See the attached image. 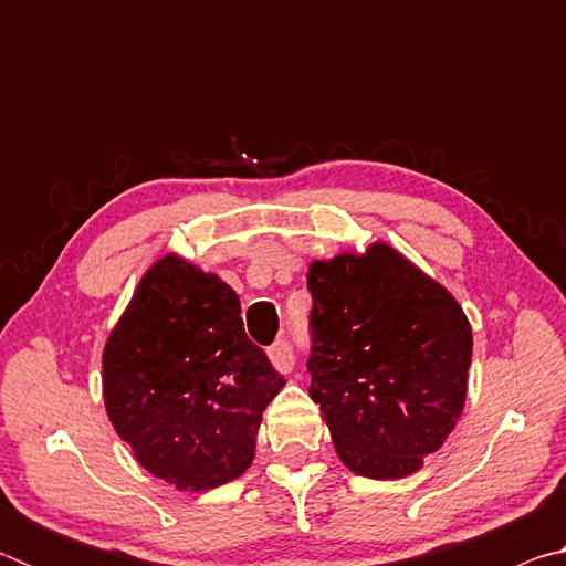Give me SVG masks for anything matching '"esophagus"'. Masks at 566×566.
I'll return each instance as SVG.
<instances>
[{"mask_svg":"<svg viewBox=\"0 0 566 566\" xmlns=\"http://www.w3.org/2000/svg\"><path fill=\"white\" fill-rule=\"evenodd\" d=\"M266 354H270V361L274 364V369L282 371V375H290L294 369V352L286 339H276L272 347L266 349Z\"/></svg>","mask_w":566,"mask_h":566,"instance_id":"esophagus-1","label":"esophagus"}]
</instances>
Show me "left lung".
<instances>
[{
  "mask_svg": "<svg viewBox=\"0 0 566 566\" xmlns=\"http://www.w3.org/2000/svg\"><path fill=\"white\" fill-rule=\"evenodd\" d=\"M310 395L349 472H419L462 417L472 327L452 292L387 242L314 260Z\"/></svg>",
  "mask_w": 566,
  "mask_h": 566,
  "instance_id": "obj_1",
  "label": "left lung"
}]
</instances>
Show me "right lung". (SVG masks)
Segmentation results:
<instances>
[{
	"label": "right lung",
	"mask_w": 566,
	"mask_h": 566,
	"mask_svg": "<svg viewBox=\"0 0 566 566\" xmlns=\"http://www.w3.org/2000/svg\"><path fill=\"white\" fill-rule=\"evenodd\" d=\"M214 272L165 254L134 290L102 352V395L137 462L181 492L242 476L262 411L286 385L244 334Z\"/></svg>",
	"instance_id": "right-lung-1"
}]
</instances>
